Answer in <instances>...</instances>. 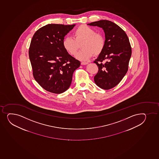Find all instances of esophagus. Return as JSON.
Instances as JSON below:
<instances>
[{"label": "esophagus", "mask_w": 159, "mask_h": 159, "mask_svg": "<svg viewBox=\"0 0 159 159\" xmlns=\"http://www.w3.org/2000/svg\"><path fill=\"white\" fill-rule=\"evenodd\" d=\"M81 64L82 65H87V64H88V63L86 62H81Z\"/></svg>", "instance_id": "esophagus-1"}]
</instances>
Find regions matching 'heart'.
Wrapping results in <instances>:
<instances>
[{
    "label": "heart",
    "instance_id": "1",
    "mask_svg": "<svg viewBox=\"0 0 159 159\" xmlns=\"http://www.w3.org/2000/svg\"><path fill=\"white\" fill-rule=\"evenodd\" d=\"M63 47L71 55H75L81 45L82 50L76 55L79 60L86 61L93 57L100 54L104 50L105 40L102 34L96 33L94 29L81 25L74 31L72 37H66L63 41Z\"/></svg>",
    "mask_w": 159,
    "mask_h": 159
}]
</instances>
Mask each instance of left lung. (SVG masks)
<instances>
[{
  "mask_svg": "<svg viewBox=\"0 0 159 159\" xmlns=\"http://www.w3.org/2000/svg\"><path fill=\"white\" fill-rule=\"evenodd\" d=\"M104 30L105 45L94 63L98 72L94 76L96 84L108 90L118 85L127 73L131 47L129 39L120 27L109 20H99L87 24Z\"/></svg>",
  "mask_w": 159,
  "mask_h": 159,
  "instance_id": "8db88e82",
  "label": "left lung"
}]
</instances>
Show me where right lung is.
<instances>
[{
	"label": "right lung",
	"instance_id": "1",
	"mask_svg": "<svg viewBox=\"0 0 159 159\" xmlns=\"http://www.w3.org/2000/svg\"><path fill=\"white\" fill-rule=\"evenodd\" d=\"M75 25L48 24L34 34L29 55L35 80L45 90L61 94L69 89L80 63L63 47L64 37Z\"/></svg>",
	"mask_w": 159,
	"mask_h": 159
}]
</instances>
